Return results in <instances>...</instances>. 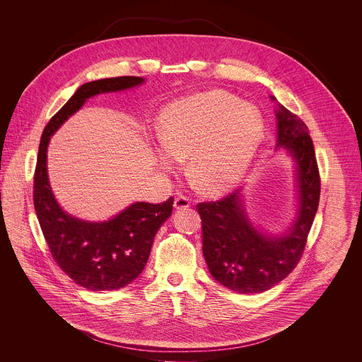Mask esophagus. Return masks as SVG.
Instances as JSON below:
<instances>
[{
    "label": "esophagus",
    "mask_w": 362,
    "mask_h": 362,
    "mask_svg": "<svg viewBox=\"0 0 362 362\" xmlns=\"http://www.w3.org/2000/svg\"><path fill=\"white\" fill-rule=\"evenodd\" d=\"M173 206H175V209H186V208H189V206H190V199L187 196L180 194V196L175 197Z\"/></svg>",
    "instance_id": "1"
}]
</instances>
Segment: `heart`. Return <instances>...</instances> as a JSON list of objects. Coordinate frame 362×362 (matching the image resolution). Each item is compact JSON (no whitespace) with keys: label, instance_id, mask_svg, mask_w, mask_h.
Wrapping results in <instances>:
<instances>
[{"label":"heart","instance_id":"1","mask_svg":"<svg viewBox=\"0 0 362 362\" xmlns=\"http://www.w3.org/2000/svg\"><path fill=\"white\" fill-rule=\"evenodd\" d=\"M264 132L261 112L233 94L212 90L182 97L159 116L165 151L158 163L173 172L187 158L189 177L206 193H222L245 175Z\"/></svg>","mask_w":362,"mask_h":362}]
</instances>
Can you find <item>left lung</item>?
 <instances>
[{
  "mask_svg": "<svg viewBox=\"0 0 362 362\" xmlns=\"http://www.w3.org/2000/svg\"><path fill=\"white\" fill-rule=\"evenodd\" d=\"M276 117L278 146L288 148L298 165L299 212L291 232L276 238L257 232L246 218L239 190L196 206L204 261L219 284L239 293L268 291L295 269L318 211L321 177L309 130L282 106Z\"/></svg>",
  "mask_w": 362,
  "mask_h": 362,
  "instance_id": "left-lung-1",
  "label": "left lung"
}]
</instances>
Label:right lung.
Wrapping results in <instances>:
<instances>
[{
  "label": "right lung",
  "instance_id": "add662e5",
  "mask_svg": "<svg viewBox=\"0 0 362 362\" xmlns=\"http://www.w3.org/2000/svg\"><path fill=\"white\" fill-rule=\"evenodd\" d=\"M143 83L123 76L83 84L44 127L34 172V208L54 262L76 284L90 291H115L133 282L144 269L154 235L172 215L173 197L163 203L137 202L109 222L91 223L62 211L47 177V146L53 134L84 101L98 93Z\"/></svg>",
  "mask_w": 362,
  "mask_h": 362
}]
</instances>
